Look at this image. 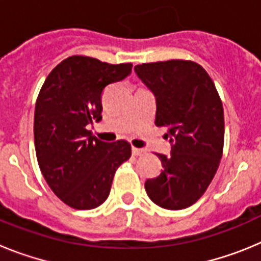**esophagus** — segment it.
Returning <instances> with one entry per match:
<instances>
[{"instance_id": "34e87169", "label": "esophagus", "mask_w": 261, "mask_h": 261, "mask_svg": "<svg viewBox=\"0 0 261 261\" xmlns=\"http://www.w3.org/2000/svg\"><path fill=\"white\" fill-rule=\"evenodd\" d=\"M132 153H133V155H142L145 151L142 150V149H138V147H133Z\"/></svg>"}]
</instances>
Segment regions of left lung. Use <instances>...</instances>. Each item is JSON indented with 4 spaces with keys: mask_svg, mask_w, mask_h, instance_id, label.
Wrapping results in <instances>:
<instances>
[{
    "mask_svg": "<svg viewBox=\"0 0 261 261\" xmlns=\"http://www.w3.org/2000/svg\"><path fill=\"white\" fill-rule=\"evenodd\" d=\"M156 99L155 125L168 129L170 155L156 154L162 171L145 181L151 201L170 211L195 204L213 180L223 153V107L214 82L201 65L168 60L136 65Z\"/></svg>",
    "mask_w": 261,
    "mask_h": 261,
    "instance_id": "left-lung-1",
    "label": "left lung"
}]
</instances>
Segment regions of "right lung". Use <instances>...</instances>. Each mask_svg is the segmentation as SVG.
I'll list each match as a JSON object with an SVG mask.
<instances>
[{
    "label": "right lung",
    "mask_w": 261,
    "mask_h": 261,
    "mask_svg": "<svg viewBox=\"0 0 261 261\" xmlns=\"http://www.w3.org/2000/svg\"><path fill=\"white\" fill-rule=\"evenodd\" d=\"M130 62L70 56L48 74L36 99L34 138L39 167L64 204L89 211L107 200L117 167L130 158L125 140L103 142L87 130L102 120V94L124 80Z\"/></svg>",
    "instance_id": "add662e5"
}]
</instances>
